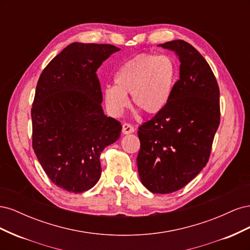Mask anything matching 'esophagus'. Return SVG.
Returning a JSON list of instances; mask_svg holds the SVG:
<instances>
[{
    "label": "esophagus",
    "mask_w": 250,
    "mask_h": 250,
    "mask_svg": "<svg viewBox=\"0 0 250 250\" xmlns=\"http://www.w3.org/2000/svg\"><path fill=\"white\" fill-rule=\"evenodd\" d=\"M134 131V127L129 124V123H124L122 125V132L124 134H129V133H132Z\"/></svg>",
    "instance_id": "obj_1"
}]
</instances>
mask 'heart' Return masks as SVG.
I'll return each mask as SVG.
<instances>
[{"label":"heart","instance_id":"obj_1","mask_svg":"<svg viewBox=\"0 0 250 250\" xmlns=\"http://www.w3.org/2000/svg\"><path fill=\"white\" fill-rule=\"evenodd\" d=\"M177 77L178 65L172 56L143 53L119 67L116 84L104 87L105 103L111 113L120 115L129 103L127 95L131 94L135 106L153 115L167 106Z\"/></svg>","mask_w":250,"mask_h":250}]
</instances>
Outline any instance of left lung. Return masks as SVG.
I'll use <instances>...</instances> for the list:
<instances>
[{
  "label": "left lung",
  "mask_w": 250,
  "mask_h": 250,
  "mask_svg": "<svg viewBox=\"0 0 250 250\" xmlns=\"http://www.w3.org/2000/svg\"><path fill=\"white\" fill-rule=\"evenodd\" d=\"M179 58V79L163 110L139 127L138 171L150 192L183 188L208 162L220 124V92L207 60L188 42L160 44Z\"/></svg>",
  "instance_id": "obj_1"
}]
</instances>
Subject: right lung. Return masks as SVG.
Instances as JSON below:
<instances>
[{"instance_id":"add662e5","label":"right lung","mask_w":250,"mask_h":250,"mask_svg":"<svg viewBox=\"0 0 250 250\" xmlns=\"http://www.w3.org/2000/svg\"><path fill=\"white\" fill-rule=\"evenodd\" d=\"M112 44L73 42L53 58L37 82L31 109L32 147L53 184L72 193L92 188L101 176L100 154L122 125L104 115L97 70Z\"/></svg>"}]
</instances>
